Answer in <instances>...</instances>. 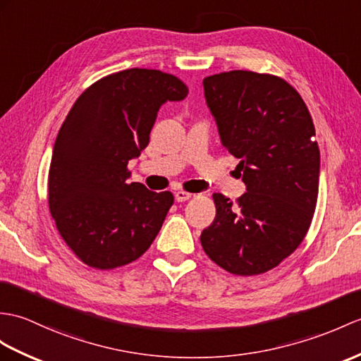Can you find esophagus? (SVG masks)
I'll list each match as a JSON object with an SVG mask.
<instances>
[{"mask_svg": "<svg viewBox=\"0 0 361 361\" xmlns=\"http://www.w3.org/2000/svg\"><path fill=\"white\" fill-rule=\"evenodd\" d=\"M189 198H192L190 192H186V190H183V189L175 192V200H177V201H188Z\"/></svg>", "mask_w": 361, "mask_h": 361, "instance_id": "obj_1", "label": "esophagus"}]
</instances>
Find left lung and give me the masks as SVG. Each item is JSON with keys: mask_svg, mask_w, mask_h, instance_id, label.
<instances>
[{"mask_svg": "<svg viewBox=\"0 0 361 361\" xmlns=\"http://www.w3.org/2000/svg\"><path fill=\"white\" fill-rule=\"evenodd\" d=\"M223 146L240 158L245 192L214 194L216 215L201 246L233 275H259L301 245L318 198L320 150L309 109L286 80L229 71L203 80Z\"/></svg>", "mask_w": 361, "mask_h": 361, "instance_id": "1", "label": "left lung"}]
</instances>
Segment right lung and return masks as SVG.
I'll use <instances>...</instances> for the list:
<instances>
[{
  "instance_id": "1",
  "label": "right lung",
  "mask_w": 361,
  "mask_h": 361,
  "mask_svg": "<svg viewBox=\"0 0 361 361\" xmlns=\"http://www.w3.org/2000/svg\"><path fill=\"white\" fill-rule=\"evenodd\" d=\"M188 86L157 69H126L90 85L67 114L49 167V209L61 238L89 267L111 271L152 245L172 192L128 183V164L149 145L158 109Z\"/></svg>"
}]
</instances>
